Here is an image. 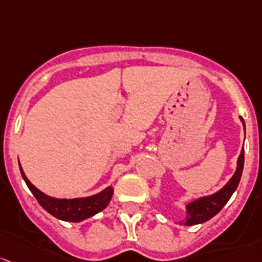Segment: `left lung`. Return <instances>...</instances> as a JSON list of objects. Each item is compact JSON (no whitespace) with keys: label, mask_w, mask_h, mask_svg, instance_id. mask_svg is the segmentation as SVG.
<instances>
[{"label":"left lung","mask_w":262,"mask_h":262,"mask_svg":"<svg viewBox=\"0 0 262 262\" xmlns=\"http://www.w3.org/2000/svg\"><path fill=\"white\" fill-rule=\"evenodd\" d=\"M241 118L242 125H244L245 127L244 118ZM244 161L245 151L244 147H242L241 154H239L238 156V161H237L236 172H234L233 177L231 178L230 182H228L222 189L218 190L217 193L208 196H203V198H199L188 204L187 221H185L184 223L185 226H193L198 225V223L207 222V221L211 220L212 217H214V215L225 207V204L227 203L228 199L231 198V195L233 194V191L236 190L237 185H238L239 180H241L242 170H244Z\"/></svg>","instance_id":"left-lung-1"}]
</instances>
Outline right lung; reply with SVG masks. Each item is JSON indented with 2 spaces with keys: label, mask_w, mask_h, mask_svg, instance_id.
<instances>
[{
  "label": "right lung",
  "mask_w": 262,
  "mask_h": 262,
  "mask_svg": "<svg viewBox=\"0 0 262 262\" xmlns=\"http://www.w3.org/2000/svg\"><path fill=\"white\" fill-rule=\"evenodd\" d=\"M20 171L23 175L24 180H25L26 185L36 201L39 202L40 206L49 212L51 215L59 218V220L68 221V222H80L83 220L92 217L96 213L103 211L107 206H108L110 201L112 198L113 188H106L101 193L96 194V195L87 196V198H74V199H56L51 198L47 195L42 191H40L36 187L31 184L30 180L26 178L25 172L20 165Z\"/></svg>",
  "instance_id": "right-lung-1"
}]
</instances>
